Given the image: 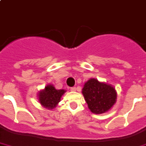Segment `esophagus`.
<instances>
[{
  "label": "esophagus",
  "mask_w": 146,
  "mask_h": 146,
  "mask_svg": "<svg viewBox=\"0 0 146 146\" xmlns=\"http://www.w3.org/2000/svg\"><path fill=\"white\" fill-rule=\"evenodd\" d=\"M76 87H73V88H70L71 91H76Z\"/></svg>",
  "instance_id": "esophagus-1"
}]
</instances>
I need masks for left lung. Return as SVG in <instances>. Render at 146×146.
Here are the masks:
<instances>
[{
	"label": "left lung",
	"mask_w": 146,
	"mask_h": 146,
	"mask_svg": "<svg viewBox=\"0 0 146 146\" xmlns=\"http://www.w3.org/2000/svg\"><path fill=\"white\" fill-rule=\"evenodd\" d=\"M82 93L88 108L96 114L108 112L117 102V93L114 87L95 78L84 83Z\"/></svg>",
	"instance_id": "obj_1"
}]
</instances>
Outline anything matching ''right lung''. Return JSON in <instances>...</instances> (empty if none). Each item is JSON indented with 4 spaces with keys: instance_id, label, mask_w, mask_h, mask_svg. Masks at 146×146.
I'll return each mask as SVG.
<instances>
[{
    "instance_id": "1",
    "label": "right lung",
    "mask_w": 146,
    "mask_h": 146,
    "mask_svg": "<svg viewBox=\"0 0 146 146\" xmlns=\"http://www.w3.org/2000/svg\"><path fill=\"white\" fill-rule=\"evenodd\" d=\"M65 92L66 90L64 89H56L53 84H46L43 90L38 93V100L43 107L48 110H52L58 105L61 98Z\"/></svg>"
}]
</instances>
